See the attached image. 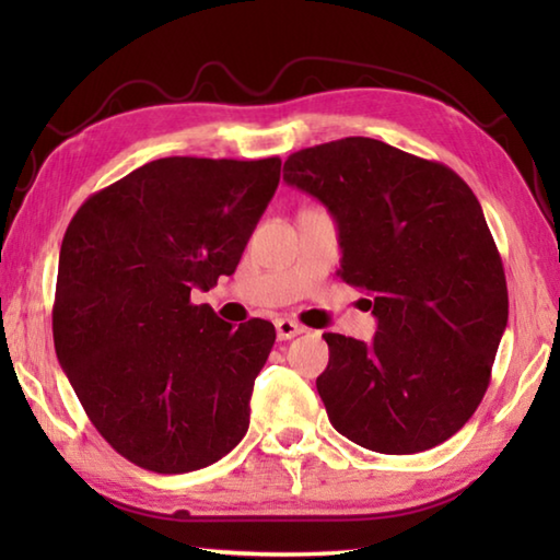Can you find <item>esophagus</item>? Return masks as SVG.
I'll return each instance as SVG.
<instances>
[{
  "mask_svg": "<svg viewBox=\"0 0 560 560\" xmlns=\"http://www.w3.org/2000/svg\"><path fill=\"white\" fill-rule=\"evenodd\" d=\"M303 328L301 324H296V320H291V318H277V336H279V340H291L293 336H299V334H303Z\"/></svg>",
  "mask_w": 560,
  "mask_h": 560,
  "instance_id": "34e87169",
  "label": "esophagus"
}]
</instances>
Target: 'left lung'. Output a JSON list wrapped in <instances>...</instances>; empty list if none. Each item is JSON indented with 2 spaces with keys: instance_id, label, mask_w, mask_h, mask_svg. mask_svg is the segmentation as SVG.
<instances>
[{
  "instance_id": "obj_1",
  "label": "left lung",
  "mask_w": 560,
  "mask_h": 560,
  "mask_svg": "<svg viewBox=\"0 0 560 560\" xmlns=\"http://www.w3.org/2000/svg\"><path fill=\"white\" fill-rule=\"evenodd\" d=\"M283 179L334 214L340 279L371 293L377 318L371 343L324 334L330 424L381 454L438 447L485 397L509 318L479 200L447 165L373 138L299 150Z\"/></svg>"
}]
</instances>
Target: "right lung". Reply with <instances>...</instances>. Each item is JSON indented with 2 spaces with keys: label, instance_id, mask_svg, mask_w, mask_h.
Masks as SVG:
<instances>
[{
  "label": "right lung",
  "instance_id": "add662e5",
  "mask_svg": "<svg viewBox=\"0 0 560 560\" xmlns=\"http://www.w3.org/2000/svg\"><path fill=\"white\" fill-rule=\"evenodd\" d=\"M279 177V158H160L91 195L63 234L56 355L93 428L138 467H210L249 430L277 330L234 328L189 293L232 277Z\"/></svg>",
  "mask_w": 560,
  "mask_h": 560
}]
</instances>
